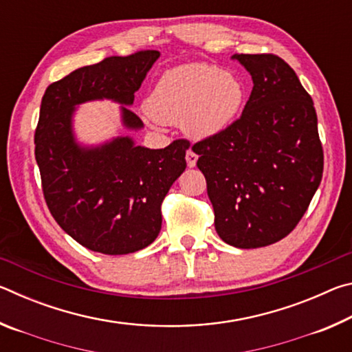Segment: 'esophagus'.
I'll use <instances>...</instances> for the list:
<instances>
[{
    "label": "esophagus",
    "mask_w": 352,
    "mask_h": 352,
    "mask_svg": "<svg viewBox=\"0 0 352 352\" xmlns=\"http://www.w3.org/2000/svg\"><path fill=\"white\" fill-rule=\"evenodd\" d=\"M197 158H199L197 153H194V152L189 148V151L186 152V163H188L189 168H194V166L197 164Z\"/></svg>",
    "instance_id": "34e87169"
}]
</instances>
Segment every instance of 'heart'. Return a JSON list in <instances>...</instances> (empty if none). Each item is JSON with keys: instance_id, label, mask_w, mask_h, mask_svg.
<instances>
[{"instance_id": "b5f03b06", "label": "heart", "mask_w": 352, "mask_h": 352, "mask_svg": "<svg viewBox=\"0 0 352 352\" xmlns=\"http://www.w3.org/2000/svg\"><path fill=\"white\" fill-rule=\"evenodd\" d=\"M243 102L239 77L211 63H186L164 71L146 100L162 124H182L194 138H208L230 126Z\"/></svg>"}]
</instances>
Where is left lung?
Returning a JSON list of instances; mask_svg holds the SVG:
<instances>
[{
    "label": "left lung",
    "instance_id": "1",
    "mask_svg": "<svg viewBox=\"0 0 352 352\" xmlns=\"http://www.w3.org/2000/svg\"><path fill=\"white\" fill-rule=\"evenodd\" d=\"M252 74L242 115L192 144L223 242L258 248L290 234L323 177L311 94L275 54H234Z\"/></svg>",
    "mask_w": 352,
    "mask_h": 352
}]
</instances>
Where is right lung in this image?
<instances>
[{
	"instance_id": "add662e5",
	"label": "right lung",
	"mask_w": 352,
	"mask_h": 352,
	"mask_svg": "<svg viewBox=\"0 0 352 352\" xmlns=\"http://www.w3.org/2000/svg\"><path fill=\"white\" fill-rule=\"evenodd\" d=\"M158 57L153 50L107 57L51 83L41 99L34 142L45 201L65 233L93 252L129 254L157 239L162 204L186 168L189 141L146 148L126 136L82 148L71 132V115L74 105L93 99L133 104ZM122 119L127 129L142 127L127 107Z\"/></svg>"
}]
</instances>
